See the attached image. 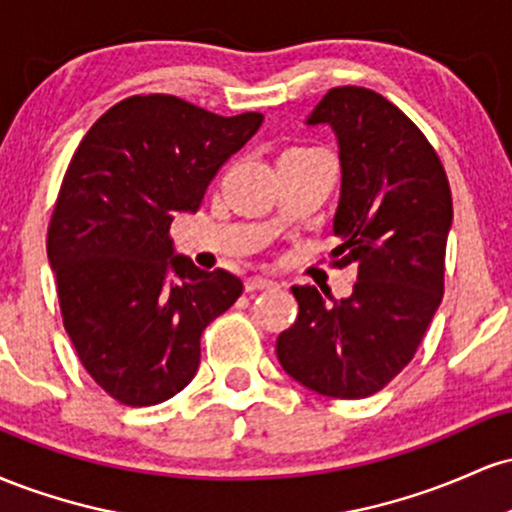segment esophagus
<instances>
[{"mask_svg": "<svg viewBox=\"0 0 512 512\" xmlns=\"http://www.w3.org/2000/svg\"><path fill=\"white\" fill-rule=\"evenodd\" d=\"M269 286H274V279H269V276H250V279H245V289L248 291L269 289Z\"/></svg>", "mask_w": 512, "mask_h": 512, "instance_id": "1", "label": "esophagus"}]
</instances>
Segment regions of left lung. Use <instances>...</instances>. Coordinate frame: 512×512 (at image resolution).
I'll return each mask as SVG.
<instances>
[{"mask_svg": "<svg viewBox=\"0 0 512 512\" xmlns=\"http://www.w3.org/2000/svg\"><path fill=\"white\" fill-rule=\"evenodd\" d=\"M305 125H327L337 137L332 257L358 274L339 301L291 286L298 317L276 339V358L317 395L363 399L414 358L443 298L450 185L421 129L370 88H330Z\"/></svg>", "mask_w": 512, "mask_h": 512, "instance_id": "left-lung-1", "label": "left lung"}]
</instances>
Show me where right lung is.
<instances>
[{
  "instance_id": "1",
  "label": "right lung",
  "mask_w": 512,
  "mask_h": 512,
  "mask_svg": "<svg viewBox=\"0 0 512 512\" xmlns=\"http://www.w3.org/2000/svg\"><path fill=\"white\" fill-rule=\"evenodd\" d=\"M175 96H132L81 139L48 228L64 330L93 380L127 407L166 402L195 378L204 327L243 293L226 269L178 255L175 214L262 125Z\"/></svg>"
}]
</instances>
